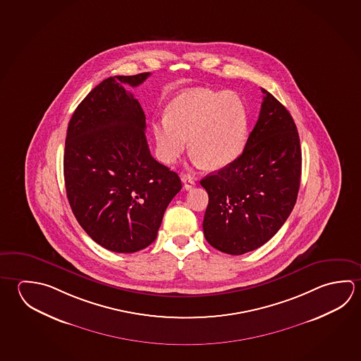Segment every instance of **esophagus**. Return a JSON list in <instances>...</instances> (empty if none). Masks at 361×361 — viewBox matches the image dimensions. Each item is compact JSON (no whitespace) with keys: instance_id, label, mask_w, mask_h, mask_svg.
Returning a JSON list of instances; mask_svg holds the SVG:
<instances>
[{"instance_id":"obj_1","label":"esophagus","mask_w":361,"mask_h":361,"mask_svg":"<svg viewBox=\"0 0 361 361\" xmlns=\"http://www.w3.org/2000/svg\"><path fill=\"white\" fill-rule=\"evenodd\" d=\"M181 181H183V189L185 190L192 189L196 185L195 180L191 178L190 175H186V173H183V176H181Z\"/></svg>"}]
</instances>
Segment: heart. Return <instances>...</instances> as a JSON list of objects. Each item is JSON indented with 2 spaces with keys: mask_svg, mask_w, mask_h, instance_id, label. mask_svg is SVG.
Returning <instances> with one entry per match:
<instances>
[{
  "mask_svg": "<svg viewBox=\"0 0 361 361\" xmlns=\"http://www.w3.org/2000/svg\"><path fill=\"white\" fill-rule=\"evenodd\" d=\"M248 110L233 91L189 89L172 97L166 116L152 123L159 159L172 164L189 146L196 166L224 167L240 156L248 134Z\"/></svg>",
  "mask_w": 361,
  "mask_h": 361,
  "instance_id": "heart-1",
  "label": "heart"
}]
</instances>
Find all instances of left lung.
Returning a JSON list of instances; mask_svg holds the SVG:
<instances>
[{
	"mask_svg": "<svg viewBox=\"0 0 361 361\" xmlns=\"http://www.w3.org/2000/svg\"><path fill=\"white\" fill-rule=\"evenodd\" d=\"M262 92L259 121L243 152L200 181L209 195L202 221L205 240L228 255L265 245L297 202L302 175L297 126L281 102Z\"/></svg>",
	"mask_w": 361,
	"mask_h": 361,
	"instance_id": "8db88e82",
	"label": "left lung"
}]
</instances>
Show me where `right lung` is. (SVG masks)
Returning a JSON list of instances; mask_svg holds the SVG:
<instances>
[{
	"instance_id": "right-lung-1",
	"label": "right lung",
	"mask_w": 361,
	"mask_h": 361,
	"mask_svg": "<svg viewBox=\"0 0 361 361\" xmlns=\"http://www.w3.org/2000/svg\"><path fill=\"white\" fill-rule=\"evenodd\" d=\"M149 75L104 80L77 106L67 129L63 172L71 208L85 232L114 252L149 246L181 190L178 173L153 159L146 115L123 86L137 87Z\"/></svg>"
}]
</instances>
